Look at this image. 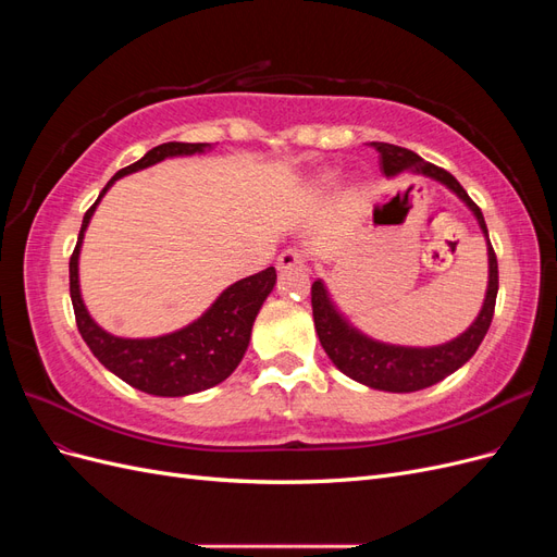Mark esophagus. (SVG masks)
<instances>
[{
	"mask_svg": "<svg viewBox=\"0 0 557 557\" xmlns=\"http://www.w3.org/2000/svg\"><path fill=\"white\" fill-rule=\"evenodd\" d=\"M305 262H307L305 252L297 250V248H288V250L281 252L276 264H278L281 272H285V269H293V267H305Z\"/></svg>",
	"mask_w": 557,
	"mask_h": 557,
	"instance_id": "34e87169",
	"label": "esophagus"
}]
</instances>
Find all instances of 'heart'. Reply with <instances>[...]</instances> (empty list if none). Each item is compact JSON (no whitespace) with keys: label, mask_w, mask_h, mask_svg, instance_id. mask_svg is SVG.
I'll use <instances>...</instances> for the list:
<instances>
[{"label":"heart","mask_w":557,"mask_h":557,"mask_svg":"<svg viewBox=\"0 0 557 557\" xmlns=\"http://www.w3.org/2000/svg\"><path fill=\"white\" fill-rule=\"evenodd\" d=\"M325 181H327V178H325Z\"/></svg>","instance_id":"obj_1"}]
</instances>
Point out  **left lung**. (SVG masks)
<instances>
[{
	"instance_id": "1",
	"label": "left lung",
	"mask_w": 557,
	"mask_h": 557,
	"mask_svg": "<svg viewBox=\"0 0 557 557\" xmlns=\"http://www.w3.org/2000/svg\"><path fill=\"white\" fill-rule=\"evenodd\" d=\"M372 146L379 150L381 172L385 176H395L407 170V172L423 174L444 183L446 188H450L455 195H458L471 209V213L476 215V221L487 239L483 213L474 201H471V197L458 183V178L448 174L446 170H442V166L425 162L409 148L383 144V141H374ZM497 288H499L497 256L491 239H487V293L483 299V309L474 323H471L469 330L462 332L458 339L442 346H432V348L391 346V344L369 339V336L358 332L339 311H336L323 281H313L311 285L313 323H315L320 344H323L330 360L336 364L339 372H344L352 381L376 387V391L413 393L444 381L448 374L455 372V369H460L471 356H474L487 327L493 323Z\"/></svg>"
}]
</instances>
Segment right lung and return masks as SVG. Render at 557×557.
<instances>
[{"label":"right lung","mask_w":557,"mask_h":557,"mask_svg":"<svg viewBox=\"0 0 557 557\" xmlns=\"http://www.w3.org/2000/svg\"><path fill=\"white\" fill-rule=\"evenodd\" d=\"M205 148H209V144H160L153 150H148L139 162L117 172L83 215L78 242L70 260V293L83 342L117 379H123L141 393L158 397H183L207 391V387L225 381L237 369L248 348L250 330L262 301L274 290L276 269L267 267L260 274L232 283L213 301L211 309L188 327L164 336H153V339H123V336H113L99 327L90 318L86 305H83L78 290V252L95 207L111 188L113 181L146 170V166L162 162L164 158L205 153Z\"/></svg>","instance_id":"1"}]
</instances>
